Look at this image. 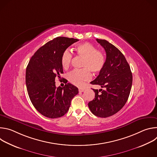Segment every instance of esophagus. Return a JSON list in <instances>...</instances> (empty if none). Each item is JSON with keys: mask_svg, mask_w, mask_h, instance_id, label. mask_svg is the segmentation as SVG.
I'll return each mask as SVG.
<instances>
[{"mask_svg": "<svg viewBox=\"0 0 157 157\" xmlns=\"http://www.w3.org/2000/svg\"><path fill=\"white\" fill-rule=\"evenodd\" d=\"M85 91V89L84 88H79V92H84Z\"/></svg>", "mask_w": 157, "mask_h": 157, "instance_id": "1", "label": "esophagus"}]
</instances>
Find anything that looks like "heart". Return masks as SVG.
<instances>
[{"mask_svg": "<svg viewBox=\"0 0 157 157\" xmlns=\"http://www.w3.org/2000/svg\"><path fill=\"white\" fill-rule=\"evenodd\" d=\"M76 54L82 58L81 70H74L68 75V81L77 86H81L84 82L91 78L90 71L94 73H99L104 68L105 58L103 52L89 42H84L78 44L75 48ZM73 58L70 50L63 52L61 57V63L64 70L68 69Z\"/></svg>", "mask_w": 157, "mask_h": 157, "instance_id": "b5f03b06", "label": "heart"}]
</instances>
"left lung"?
<instances>
[{
  "label": "left lung",
  "mask_w": 157,
  "mask_h": 157,
  "mask_svg": "<svg viewBox=\"0 0 157 157\" xmlns=\"http://www.w3.org/2000/svg\"><path fill=\"white\" fill-rule=\"evenodd\" d=\"M96 40L104 48L106 59L103 69L91 84L104 89H93L95 98L88 106L94 115L105 118L116 114L125 104L131 90L132 74L125 56L118 48L105 40Z\"/></svg>",
  "instance_id": "obj_1"
}]
</instances>
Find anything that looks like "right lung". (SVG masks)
<instances>
[{"mask_svg":"<svg viewBox=\"0 0 157 157\" xmlns=\"http://www.w3.org/2000/svg\"><path fill=\"white\" fill-rule=\"evenodd\" d=\"M79 40L59 36L40 47L31 58L26 69L25 82L30 99L43 116L55 119L68 111L78 89L67 83L63 87L55 86V78L63 73L61 55Z\"/></svg>","mask_w":157,"mask_h":157,"instance_id":"1","label":"right lung"}]
</instances>
